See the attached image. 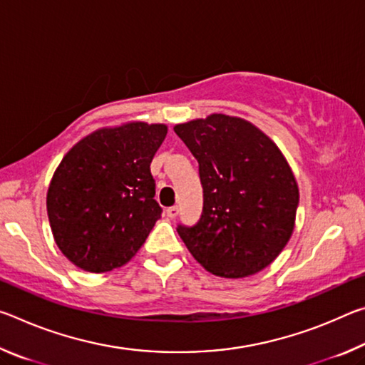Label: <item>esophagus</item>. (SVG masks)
I'll use <instances>...</instances> for the list:
<instances>
[{"mask_svg": "<svg viewBox=\"0 0 365 365\" xmlns=\"http://www.w3.org/2000/svg\"><path fill=\"white\" fill-rule=\"evenodd\" d=\"M178 211H180V209H178V206H172V207H168V211H165V212H168V215H169L170 219H175L177 215H178Z\"/></svg>", "mask_w": 365, "mask_h": 365, "instance_id": "obj_1", "label": "esophagus"}]
</instances>
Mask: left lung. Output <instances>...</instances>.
<instances>
[{
  "instance_id": "left-lung-1",
  "label": "left lung",
  "mask_w": 365,
  "mask_h": 365,
  "mask_svg": "<svg viewBox=\"0 0 365 365\" xmlns=\"http://www.w3.org/2000/svg\"><path fill=\"white\" fill-rule=\"evenodd\" d=\"M174 132L200 165L202 212L178 224L188 251L207 272L243 279L267 267L294 228L299 191L282 151L238 117L212 114Z\"/></svg>"
}]
</instances>
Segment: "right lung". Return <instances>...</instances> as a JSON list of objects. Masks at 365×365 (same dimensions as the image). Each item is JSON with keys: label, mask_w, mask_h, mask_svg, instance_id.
Segmentation results:
<instances>
[{"label": "right lung", "mask_w": 365, "mask_h": 365, "mask_svg": "<svg viewBox=\"0 0 365 365\" xmlns=\"http://www.w3.org/2000/svg\"><path fill=\"white\" fill-rule=\"evenodd\" d=\"M165 135L163 123L101 128L61 160L48 188V217L54 242L77 267L113 270L145 243L163 214L150 165Z\"/></svg>", "instance_id": "add662e5"}]
</instances>
